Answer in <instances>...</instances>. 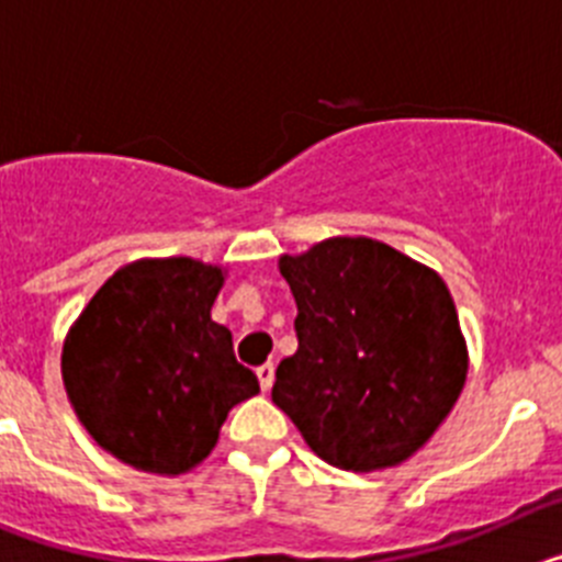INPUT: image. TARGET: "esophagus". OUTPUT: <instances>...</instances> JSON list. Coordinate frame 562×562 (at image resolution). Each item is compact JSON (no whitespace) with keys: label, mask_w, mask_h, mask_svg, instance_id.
Returning <instances> with one entry per match:
<instances>
[{"label":"esophagus","mask_w":562,"mask_h":562,"mask_svg":"<svg viewBox=\"0 0 562 562\" xmlns=\"http://www.w3.org/2000/svg\"><path fill=\"white\" fill-rule=\"evenodd\" d=\"M256 374H258V382H261V389L270 391L272 382H276V366H272V362H265V366H258Z\"/></svg>","instance_id":"34e87169"}]
</instances>
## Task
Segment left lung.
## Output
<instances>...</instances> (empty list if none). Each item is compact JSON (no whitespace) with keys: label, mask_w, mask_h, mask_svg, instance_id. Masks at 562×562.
<instances>
[{"label":"left lung","mask_w":562,"mask_h":562,"mask_svg":"<svg viewBox=\"0 0 562 562\" xmlns=\"http://www.w3.org/2000/svg\"><path fill=\"white\" fill-rule=\"evenodd\" d=\"M278 270L297 304V351L272 402L340 470L396 467L448 419L467 342L439 272L366 236H335Z\"/></svg>","instance_id":"left-lung-1"}]
</instances>
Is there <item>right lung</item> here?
I'll return each mask as SVG.
<instances>
[{
    "instance_id": "obj_1",
    "label": "right lung",
    "mask_w": 562,
    "mask_h": 562,
    "mask_svg": "<svg viewBox=\"0 0 562 562\" xmlns=\"http://www.w3.org/2000/svg\"><path fill=\"white\" fill-rule=\"evenodd\" d=\"M222 267L140 258L92 295L69 329L61 376L89 436L123 464L180 475L207 459L233 405L258 380L211 321Z\"/></svg>"
}]
</instances>
